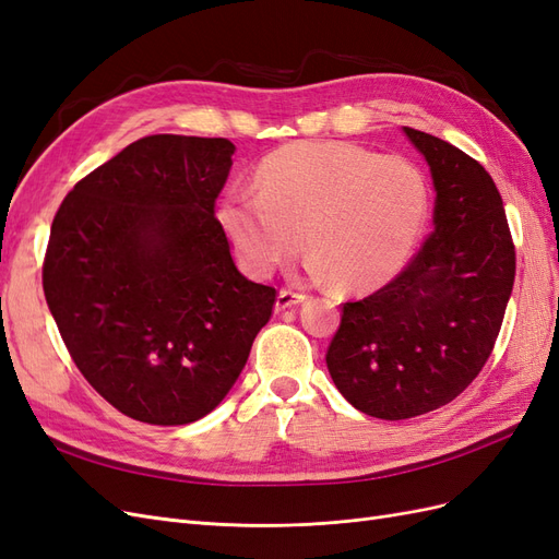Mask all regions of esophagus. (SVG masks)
I'll return each instance as SVG.
<instances>
[{"mask_svg": "<svg viewBox=\"0 0 559 559\" xmlns=\"http://www.w3.org/2000/svg\"><path fill=\"white\" fill-rule=\"evenodd\" d=\"M308 298V294H300V292H292V289H280V294H277V302H275V308L277 310H286V308H294V306H298V302H302Z\"/></svg>", "mask_w": 559, "mask_h": 559, "instance_id": "1", "label": "esophagus"}]
</instances>
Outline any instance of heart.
<instances>
[{
	"mask_svg": "<svg viewBox=\"0 0 559 559\" xmlns=\"http://www.w3.org/2000/svg\"><path fill=\"white\" fill-rule=\"evenodd\" d=\"M259 189L235 186L218 222L253 277H270L300 249L341 289L359 292L408 261L429 216L425 173L352 142H300L270 154Z\"/></svg>",
	"mask_w": 559,
	"mask_h": 559,
	"instance_id": "obj_1",
	"label": "heart"
}]
</instances>
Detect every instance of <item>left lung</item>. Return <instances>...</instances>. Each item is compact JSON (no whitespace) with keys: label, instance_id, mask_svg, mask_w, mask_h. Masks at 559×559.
Segmentation results:
<instances>
[{"label":"left lung","instance_id":"8db88e82","mask_svg":"<svg viewBox=\"0 0 559 559\" xmlns=\"http://www.w3.org/2000/svg\"><path fill=\"white\" fill-rule=\"evenodd\" d=\"M436 186L433 230L401 273L343 302L329 373L354 408L408 419L454 401L495 349L515 282V245L485 167L429 132L403 128Z\"/></svg>","mask_w":559,"mask_h":559}]
</instances>
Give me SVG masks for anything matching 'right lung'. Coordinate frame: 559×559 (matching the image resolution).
Returning <instances> with one entry per match:
<instances>
[{
	"mask_svg": "<svg viewBox=\"0 0 559 559\" xmlns=\"http://www.w3.org/2000/svg\"><path fill=\"white\" fill-rule=\"evenodd\" d=\"M224 138L148 134L76 181L56 212L44 294L81 376L123 415L212 413L267 324L275 286L235 267L216 198Z\"/></svg>",
	"mask_w": 559,
	"mask_h": 559,
	"instance_id": "add662e5",
	"label": "right lung"
}]
</instances>
